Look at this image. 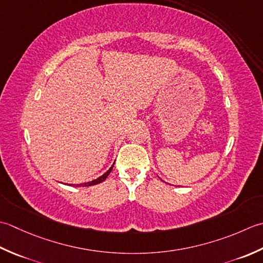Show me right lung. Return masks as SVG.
Returning <instances> with one entry per match:
<instances>
[{
    "label": "right lung",
    "instance_id": "right-lung-1",
    "mask_svg": "<svg viewBox=\"0 0 263 263\" xmlns=\"http://www.w3.org/2000/svg\"><path fill=\"white\" fill-rule=\"evenodd\" d=\"M115 164V163H114ZM112 168H114V165H112V167L106 171L105 174H103L102 175L101 177H99V178H96V179H94V180H92V181H88V183H84V184H77L76 186H78V187H85V186H92V185H96V184H99V183H102V181H104L105 179H106V177L109 176V174L111 173V170H112ZM74 186V185H73Z\"/></svg>",
    "mask_w": 263,
    "mask_h": 263
}]
</instances>
